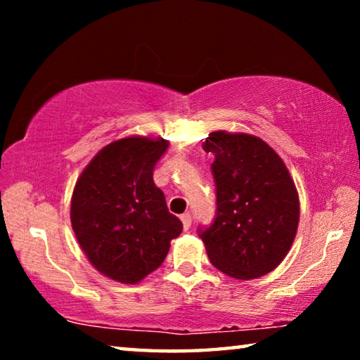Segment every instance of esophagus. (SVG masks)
Here are the masks:
<instances>
[{
    "label": "esophagus",
    "mask_w": 360,
    "mask_h": 360,
    "mask_svg": "<svg viewBox=\"0 0 360 360\" xmlns=\"http://www.w3.org/2000/svg\"><path fill=\"white\" fill-rule=\"evenodd\" d=\"M181 221H182V227H184V230L191 229V225H192V216L188 214V212H186V214L181 216Z\"/></svg>",
    "instance_id": "obj_1"
}]
</instances>
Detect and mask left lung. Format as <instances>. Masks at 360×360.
Masks as SVG:
<instances>
[{
  "label": "left lung",
  "mask_w": 360,
  "mask_h": 360,
  "mask_svg": "<svg viewBox=\"0 0 360 360\" xmlns=\"http://www.w3.org/2000/svg\"><path fill=\"white\" fill-rule=\"evenodd\" d=\"M216 217L198 229L211 264L235 279L275 270L294 243L300 203L294 181L275 150L248 133L212 131Z\"/></svg>",
  "instance_id": "8db88e82"
}]
</instances>
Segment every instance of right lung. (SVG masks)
Wrapping results in <instances>:
<instances>
[{
    "mask_svg": "<svg viewBox=\"0 0 360 360\" xmlns=\"http://www.w3.org/2000/svg\"><path fill=\"white\" fill-rule=\"evenodd\" d=\"M168 141L130 136L96 154L75 186L71 225L101 275L136 284L157 270L179 236L182 222L154 184V167Z\"/></svg>",
    "mask_w": 360,
    "mask_h": 360,
    "instance_id": "right-lung-1",
    "label": "right lung"
}]
</instances>
